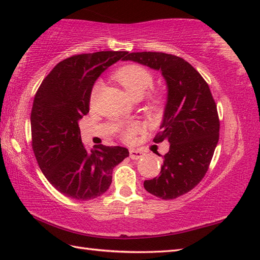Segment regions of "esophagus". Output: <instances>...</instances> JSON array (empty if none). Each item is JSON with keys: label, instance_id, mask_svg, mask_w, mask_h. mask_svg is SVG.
I'll list each match as a JSON object with an SVG mask.
<instances>
[{"label": "esophagus", "instance_id": "1", "mask_svg": "<svg viewBox=\"0 0 260 260\" xmlns=\"http://www.w3.org/2000/svg\"><path fill=\"white\" fill-rule=\"evenodd\" d=\"M144 156V153L139 150H129V157L132 159H140Z\"/></svg>", "mask_w": 260, "mask_h": 260}]
</instances>
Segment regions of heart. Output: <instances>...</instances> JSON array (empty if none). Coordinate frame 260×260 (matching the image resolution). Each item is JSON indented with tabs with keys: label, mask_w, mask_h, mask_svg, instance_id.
I'll return each instance as SVG.
<instances>
[{
	"label": "heart",
	"mask_w": 260,
	"mask_h": 260,
	"mask_svg": "<svg viewBox=\"0 0 260 260\" xmlns=\"http://www.w3.org/2000/svg\"><path fill=\"white\" fill-rule=\"evenodd\" d=\"M115 79L124 88L127 95L133 101H139L154 84V77L150 70L137 63H129L118 69L115 74ZM99 84L96 82L92 87V96L98 90ZM165 104V96L161 92H154L147 98L146 108L150 113H158ZM136 124L125 125L120 128V137L126 143H131L139 132Z\"/></svg>",
	"instance_id": "1"
}]
</instances>
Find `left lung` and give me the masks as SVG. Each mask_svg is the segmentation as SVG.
<instances>
[{"instance_id": "8db88e82", "label": "left lung", "mask_w": 260, "mask_h": 260, "mask_svg": "<svg viewBox=\"0 0 260 260\" xmlns=\"http://www.w3.org/2000/svg\"><path fill=\"white\" fill-rule=\"evenodd\" d=\"M132 60L159 70L168 85L161 132L154 143L167 140L161 173L144 181L147 192L172 200L191 191L204 178L219 141L220 121L207 81L192 66L178 56L164 52H132Z\"/></svg>"}]
</instances>
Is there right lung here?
Wrapping results in <instances>:
<instances>
[{"mask_svg":"<svg viewBox=\"0 0 260 260\" xmlns=\"http://www.w3.org/2000/svg\"><path fill=\"white\" fill-rule=\"evenodd\" d=\"M127 51L75 54L60 61L41 82L31 110L32 150L39 168L60 193L87 201L106 192L113 169L129 152L97 145L88 151L78 120L89 113L90 93L104 70Z\"/></svg>","mask_w":260,"mask_h":260,"instance_id":"obj_1","label":"right lung"}]
</instances>
